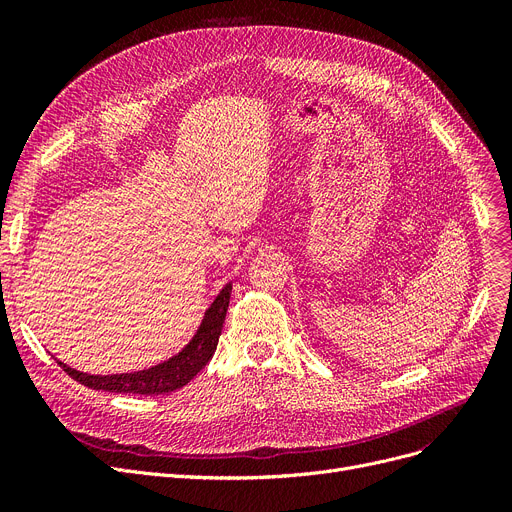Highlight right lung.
I'll use <instances>...</instances> for the list:
<instances>
[{"instance_id":"obj_1","label":"right lung","mask_w":512,"mask_h":512,"mask_svg":"<svg viewBox=\"0 0 512 512\" xmlns=\"http://www.w3.org/2000/svg\"><path fill=\"white\" fill-rule=\"evenodd\" d=\"M230 292H232V284H226L220 290L218 297H215V301L211 303V307L205 311V317L193 340L188 342L178 355L155 367H149L143 371H132V373L91 375V373L76 371L62 361H58V365L70 375L72 380L93 390L118 392V394H145V396L174 392L191 382L213 357L215 348H218L224 319H226Z\"/></svg>"}]
</instances>
